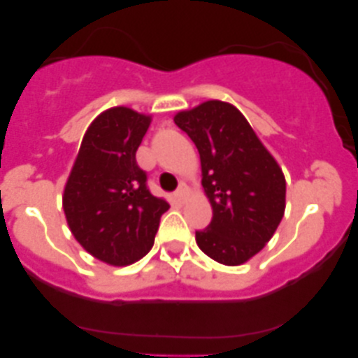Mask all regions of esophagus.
Here are the masks:
<instances>
[{"label": "esophagus", "mask_w": 358, "mask_h": 358, "mask_svg": "<svg viewBox=\"0 0 358 358\" xmlns=\"http://www.w3.org/2000/svg\"><path fill=\"white\" fill-rule=\"evenodd\" d=\"M187 194H189V189H187V185H185V183H180V187L176 189V192H175V197L180 202H183L187 199Z\"/></svg>", "instance_id": "34e87169"}]
</instances>
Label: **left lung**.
I'll return each mask as SVG.
<instances>
[{"mask_svg": "<svg viewBox=\"0 0 358 358\" xmlns=\"http://www.w3.org/2000/svg\"><path fill=\"white\" fill-rule=\"evenodd\" d=\"M201 156L211 223L197 230L202 252L236 266L272 239L286 209V178L248 119L234 106L209 100L175 115Z\"/></svg>", "mask_w": 358, "mask_h": 358, "instance_id": "left-lung-1", "label": "left lung"}]
</instances>
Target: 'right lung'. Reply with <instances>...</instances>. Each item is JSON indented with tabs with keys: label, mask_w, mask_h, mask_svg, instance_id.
I'll return each mask as SVG.
<instances>
[{
	"label": "right lung",
	"mask_w": 358,
	"mask_h": 358,
	"mask_svg": "<svg viewBox=\"0 0 358 358\" xmlns=\"http://www.w3.org/2000/svg\"><path fill=\"white\" fill-rule=\"evenodd\" d=\"M149 115L112 107L90 124L64 190L72 236L92 256L114 266L131 265L150 251L169 204L150 194L136 150Z\"/></svg>",
	"instance_id": "right-lung-1"
}]
</instances>
